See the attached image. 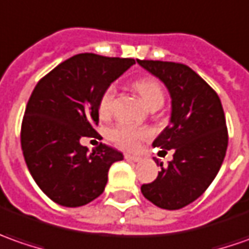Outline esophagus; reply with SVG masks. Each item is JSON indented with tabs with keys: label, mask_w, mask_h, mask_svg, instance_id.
I'll return each mask as SVG.
<instances>
[{
	"label": "esophagus",
	"mask_w": 249,
	"mask_h": 249,
	"mask_svg": "<svg viewBox=\"0 0 249 249\" xmlns=\"http://www.w3.org/2000/svg\"><path fill=\"white\" fill-rule=\"evenodd\" d=\"M125 160H128V161H133V162H138V161H141V157H138V156H132V154H125Z\"/></svg>",
	"instance_id": "34e87169"
}]
</instances>
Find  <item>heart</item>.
Wrapping results in <instances>:
<instances>
[{
	"instance_id": "b5f03b06",
	"label": "heart",
	"mask_w": 249,
	"mask_h": 249,
	"mask_svg": "<svg viewBox=\"0 0 249 249\" xmlns=\"http://www.w3.org/2000/svg\"><path fill=\"white\" fill-rule=\"evenodd\" d=\"M135 89L141 95L143 102L151 106L156 103H164V89L156 78L144 77L141 80H136L133 84ZM117 89L114 85H108L103 90L102 96L99 99V113L100 116H107L111 110L113 102L116 98ZM151 135L150 129L143 126H135L128 123H118L108 129V138L113 143H116L118 147L124 150H135L139 147V143L147 139Z\"/></svg>"
}]
</instances>
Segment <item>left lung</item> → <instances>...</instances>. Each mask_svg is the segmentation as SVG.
Masks as SVG:
<instances>
[{"mask_svg":"<svg viewBox=\"0 0 249 249\" xmlns=\"http://www.w3.org/2000/svg\"><path fill=\"white\" fill-rule=\"evenodd\" d=\"M138 63L165 84L172 99L169 125L153 146L175 151L168 167L160 164L154 182L142 184V194L162 210H180L208 189L226 156L223 107L218 93L189 66L139 59Z\"/></svg>","mask_w":249,"mask_h":249,"instance_id":"obj_1","label":"left lung"}]
</instances>
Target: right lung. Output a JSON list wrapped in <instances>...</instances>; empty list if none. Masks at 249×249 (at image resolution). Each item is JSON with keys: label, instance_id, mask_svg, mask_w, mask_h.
Segmentation results:
<instances>
[{"label": "right lung", "instance_id": "1", "mask_svg": "<svg viewBox=\"0 0 249 249\" xmlns=\"http://www.w3.org/2000/svg\"><path fill=\"white\" fill-rule=\"evenodd\" d=\"M133 59L78 53L42 77L26 106L20 131L33 179L63 207H81L105 192L108 169L124 159L100 143L89 151L81 138H96L99 99Z\"/></svg>", "mask_w": 249, "mask_h": 249}]
</instances>
